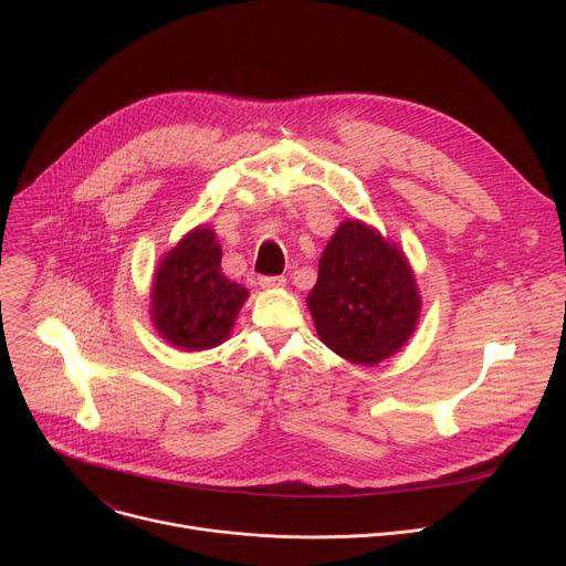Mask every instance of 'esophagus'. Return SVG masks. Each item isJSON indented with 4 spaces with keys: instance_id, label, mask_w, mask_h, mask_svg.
<instances>
[{
    "instance_id": "obj_1",
    "label": "esophagus",
    "mask_w": 566,
    "mask_h": 566,
    "mask_svg": "<svg viewBox=\"0 0 566 566\" xmlns=\"http://www.w3.org/2000/svg\"><path fill=\"white\" fill-rule=\"evenodd\" d=\"M258 282H260L262 289H282L286 284V277H282V275H260Z\"/></svg>"
}]
</instances>
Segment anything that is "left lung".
Wrapping results in <instances>:
<instances>
[{"instance_id": "1", "label": "left lung", "mask_w": 566, "mask_h": 566, "mask_svg": "<svg viewBox=\"0 0 566 566\" xmlns=\"http://www.w3.org/2000/svg\"><path fill=\"white\" fill-rule=\"evenodd\" d=\"M306 304L319 340L356 365L396 354L421 311L406 258L360 221H345L332 237Z\"/></svg>"}]
</instances>
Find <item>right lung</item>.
Wrapping results in <instances>:
<instances>
[{
  "label": "right lung",
  "instance_id": "obj_1",
  "mask_svg": "<svg viewBox=\"0 0 566 566\" xmlns=\"http://www.w3.org/2000/svg\"><path fill=\"white\" fill-rule=\"evenodd\" d=\"M151 319L186 352L221 345L249 291L223 277L221 249L210 228H197L160 262L151 286Z\"/></svg>",
  "mask_w": 566,
  "mask_h": 566
}]
</instances>
